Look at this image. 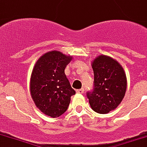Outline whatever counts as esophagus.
Listing matches in <instances>:
<instances>
[{"label":"esophagus","mask_w":147,"mask_h":147,"mask_svg":"<svg viewBox=\"0 0 147 147\" xmlns=\"http://www.w3.org/2000/svg\"><path fill=\"white\" fill-rule=\"evenodd\" d=\"M76 92H77V93H80V94H82V93H84V88L78 89V90H76Z\"/></svg>","instance_id":"1"}]
</instances>
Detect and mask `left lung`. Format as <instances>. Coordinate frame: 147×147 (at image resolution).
<instances>
[{
	"mask_svg": "<svg viewBox=\"0 0 147 147\" xmlns=\"http://www.w3.org/2000/svg\"><path fill=\"white\" fill-rule=\"evenodd\" d=\"M94 88L87 92L91 108L105 114L115 109L122 101L127 87L123 67L111 57L99 55L92 63Z\"/></svg>",
	"mask_w": 147,
	"mask_h": 147,
	"instance_id": "left-lung-1",
	"label": "left lung"
}]
</instances>
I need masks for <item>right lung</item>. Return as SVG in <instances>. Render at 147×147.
<instances>
[{
	"label": "right lung",
	"mask_w": 147,
	"mask_h": 147,
	"mask_svg": "<svg viewBox=\"0 0 147 147\" xmlns=\"http://www.w3.org/2000/svg\"><path fill=\"white\" fill-rule=\"evenodd\" d=\"M72 59L60 51H49L36 62L30 77V93L35 105L44 114L58 117L69 106L76 94L64 70Z\"/></svg>",
	"instance_id": "right-lung-1"
}]
</instances>
